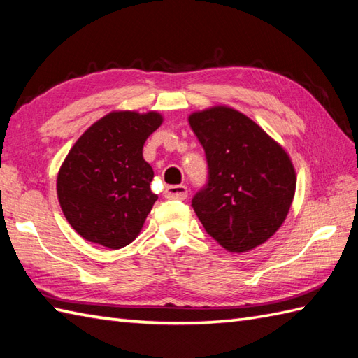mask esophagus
Returning a JSON list of instances; mask_svg holds the SVG:
<instances>
[{"instance_id":"esophagus-1","label":"esophagus","mask_w":358,"mask_h":358,"mask_svg":"<svg viewBox=\"0 0 358 358\" xmlns=\"http://www.w3.org/2000/svg\"><path fill=\"white\" fill-rule=\"evenodd\" d=\"M166 199H175V200H185L187 199V187L183 185L178 186H167L164 191Z\"/></svg>"}]
</instances>
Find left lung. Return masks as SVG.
Here are the masks:
<instances>
[{
	"instance_id": "1",
	"label": "left lung",
	"mask_w": 358,
	"mask_h": 358,
	"mask_svg": "<svg viewBox=\"0 0 358 358\" xmlns=\"http://www.w3.org/2000/svg\"><path fill=\"white\" fill-rule=\"evenodd\" d=\"M206 152L209 181L192 199L204 229L229 252L263 245L285 223L295 195L292 159L254 120L229 106L189 115Z\"/></svg>"
}]
</instances>
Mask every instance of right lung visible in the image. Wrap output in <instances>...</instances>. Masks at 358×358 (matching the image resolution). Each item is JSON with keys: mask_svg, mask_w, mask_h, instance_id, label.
I'll return each mask as SVG.
<instances>
[{"mask_svg": "<svg viewBox=\"0 0 358 358\" xmlns=\"http://www.w3.org/2000/svg\"><path fill=\"white\" fill-rule=\"evenodd\" d=\"M162 123L155 110H113L75 141L58 171L57 195L83 238L120 249L138 237L158 200L143 146Z\"/></svg>", "mask_w": 358, "mask_h": 358, "instance_id": "add662e5", "label": "right lung"}]
</instances>
